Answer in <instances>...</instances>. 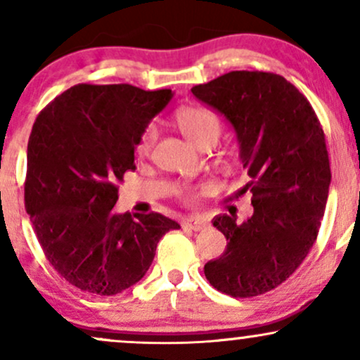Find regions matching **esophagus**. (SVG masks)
Listing matches in <instances>:
<instances>
[{
  "instance_id": "34e87169",
  "label": "esophagus",
  "mask_w": 360,
  "mask_h": 360,
  "mask_svg": "<svg viewBox=\"0 0 360 360\" xmlns=\"http://www.w3.org/2000/svg\"><path fill=\"white\" fill-rule=\"evenodd\" d=\"M186 226L194 229V231H202V229H206L210 224L205 218H199V216H194V218H189L188 221H186Z\"/></svg>"
}]
</instances>
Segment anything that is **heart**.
Masks as SVG:
<instances>
[{"label":"heart","instance_id":"obj_1","mask_svg":"<svg viewBox=\"0 0 360 360\" xmlns=\"http://www.w3.org/2000/svg\"><path fill=\"white\" fill-rule=\"evenodd\" d=\"M174 124L176 127L183 132V136L191 141L194 146L199 149H206V147L216 146L223 134V120L221 117L216 114L214 110L207 109V107L201 105H188L181 107L174 112ZM158 139V131L154 125H147L142 132L141 139L137 142V154L147 155L150 154L153 147ZM207 189V188H202ZM199 193H186V201L193 202Z\"/></svg>","mask_w":360,"mask_h":360}]
</instances>
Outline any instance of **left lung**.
<instances>
[{"label":"left lung","instance_id":"obj_1","mask_svg":"<svg viewBox=\"0 0 360 360\" xmlns=\"http://www.w3.org/2000/svg\"><path fill=\"white\" fill-rule=\"evenodd\" d=\"M191 92L226 117L253 193V216L213 219L226 250L205 265L207 281L235 298L283 283L307 258L326 211L330 162L320 120L295 85L270 72H229Z\"/></svg>","mask_w":360,"mask_h":360}]
</instances>
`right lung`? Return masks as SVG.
I'll return each mask as SVG.
<instances>
[{
	"mask_svg": "<svg viewBox=\"0 0 360 360\" xmlns=\"http://www.w3.org/2000/svg\"><path fill=\"white\" fill-rule=\"evenodd\" d=\"M171 97L169 89L79 84L34 120L25 207L46 259L73 287L124 292L149 270L159 240L181 228L159 213H114L139 139Z\"/></svg>",
	"mask_w": 360,
	"mask_h": 360,
	"instance_id": "1",
	"label": "right lung"
}]
</instances>
